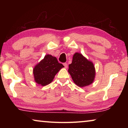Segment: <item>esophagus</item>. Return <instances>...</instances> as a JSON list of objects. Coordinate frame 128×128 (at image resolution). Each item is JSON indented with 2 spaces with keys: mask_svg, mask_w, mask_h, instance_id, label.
<instances>
[{
  "mask_svg": "<svg viewBox=\"0 0 128 128\" xmlns=\"http://www.w3.org/2000/svg\"><path fill=\"white\" fill-rule=\"evenodd\" d=\"M63 65L64 66V67H65V68H68V64H67L66 63V62H65V63H64V64H63Z\"/></svg>",
  "mask_w": 128,
  "mask_h": 128,
  "instance_id": "34e87169",
  "label": "esophagus"
}]
</instances>
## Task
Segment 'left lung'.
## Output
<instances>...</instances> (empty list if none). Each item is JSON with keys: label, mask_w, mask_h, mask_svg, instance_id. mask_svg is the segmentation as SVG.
Returning <instances> with one entry per match:
<instances>
[{"label": "left lung", "mask_w": 128, "mask_h": 128, "mask_svg": "<svg viewBox=\"0 0 128 128\" xmlns=\"http://www.w3.org/2000/svg\"><path fill=\"white\" fill-rule=\"evenodd\" d=\"M68 72L73 82L82 88L90 85L94 81L95 69L92 62L81 54L76 52L73 56L72 63L69 65Z\"/></svg>", "instance_id": "obj_1"}]
</instances>
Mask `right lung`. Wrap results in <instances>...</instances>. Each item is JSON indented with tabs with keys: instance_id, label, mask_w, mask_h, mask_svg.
Returning a JSON list of instances; mask_svg holds the SVG:
<instances>
[{
	"instance_id": "right-lung-1",
	"label": "right lung",
	"mask_w": 128,
	"mask_h": 128,
	"mask_svg": "<svg viewBox=\"0 0 128 128\" xmlns=\"http://www.w3.org/2000/svg\"><path fill=\"white\" fill-rule=\"evenodd\" d=\"M63 67V65L58 62L56 58L51 55H46L33 69L34 80L41 86L48 85Z\"/></svg>"
}]
</instances>
